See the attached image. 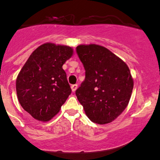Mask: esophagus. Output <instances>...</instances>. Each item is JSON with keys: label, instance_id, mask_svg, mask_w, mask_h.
I'll use <instances>...</instances> for the list:
<instances>
[{"label": "esophagus", "instance_id": "1", "mask_svg": "<svg viewBox=\"0 0 160 160\" xmlns=\"http://www.w3.org/2000/svg\"><path fill=\"white\" fill-rule=\"evenodd\" d=\"M77 89V84H73L71 85V90L73 92H75L76 90Z\"/></svg>", "mask_w": 160, "mask_h": 160}]
</instances>
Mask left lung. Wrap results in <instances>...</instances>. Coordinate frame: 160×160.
Segmentation results:
<instances>
[{
  "label": "left lung",
  "instance_id": "1",
  "mask_svg": "<svg viewBox=\"0 0 160 160\" xmlns=\"http://www.w3.org/2000/svg\"><path fill=\"white\" fill-rule=\"evenodd\" d=\"M77 53L86 70L84 81L76 90L79 102L93 122H112L127 108L130 100L133 79L128 66L100 45H79Z\"/></svg>",
  "mask_w": 160,
  "mask_h": 160
}]
</instances>
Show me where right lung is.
<instances>
[{"label":"right lung","mask_w":160,"mask_h":160,"mask_svg":"<svg viewBox=\"0 0 160 160\" xmlns=\"http://www.w3.org/2000/svg\"><path fill=\"white\" fill-rule=\"evenodd\" d=\"M73 53L69 46L45 43L31 53L18 73V101L35 120H51L71 93L62 67Z\"/></svg>","instance_id":"add662e5"}]
</instances>
